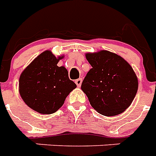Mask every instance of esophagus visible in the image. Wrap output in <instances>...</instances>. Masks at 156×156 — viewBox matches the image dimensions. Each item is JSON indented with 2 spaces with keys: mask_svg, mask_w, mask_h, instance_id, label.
<instances>
[{
  "mask_svg": "<svg viewBox=\"0 0 156 156\" xmlns=\"http://www.w3.org/2000/svg\"><path fill=\"white\" fill-rule=\"evenodd\" d=\"M82 82H83V79H82L81 78H78V79H76V80H75V83L77 84L78 87H80L82 84Z\"/></svg>",
  "mask_w": 156,
  "mask_h": 156,
  "instance_id": "34e87169",
  "label": "esophagus"
}]
</instances>
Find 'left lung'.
Listing matches in <instances>:
<instances>
[{
	"mask_svg": "<svg viewBox=\"0 0 156 156\" xmlns=\"http://www.w3.org/2000/svg\"><path fill=\"white\" fill-rule=\"evenodd\" d=\"M92 66L81 88L100 115L115 116L129 107L138 90V78L126 60L106 50L87 52Z\"/></svg>",
	"mask_w": 156,
	"mask_h": 156,
	"instance_id": "left-lung-1",
	"label": "left lung"
}]
</instances>
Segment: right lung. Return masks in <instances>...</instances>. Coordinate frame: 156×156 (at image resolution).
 <instances>
[{
    "label": "right lung",
    "instance_id": "1",
    "mask_svg": "<svg viewBox=\"0 0 156 156\" xmlns=\"http://www.w3.org/2000/svg\"><path fill=\"white\" fill-rule=\"evenodd\" d=\"M63 57H56L50 50H46L20 75L19 93L22 100L39 114L50 115L58 111L77 87L68 78L65 67L58 66Z\"/></svg>",
    "mask_w": 156,
    "mask_h": 156
}]
</instances>
